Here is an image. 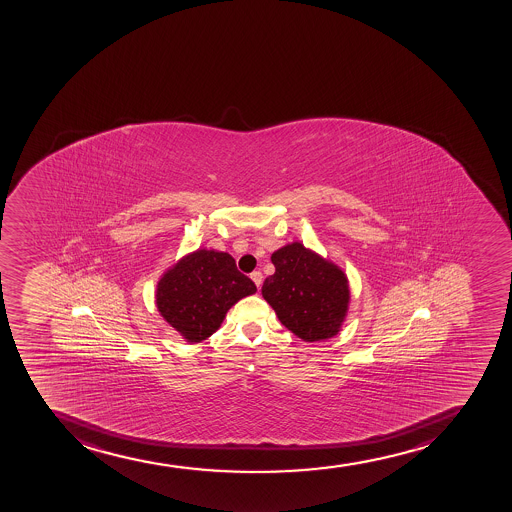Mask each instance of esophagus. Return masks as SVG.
I'll return each instance as SVG.
<instances>
[{
	"label": "esophagus",
	"mask_w": 512,
	"mask_h": 512,
	"mask_svg": "<svg viewBox=\"0 0 512 512\" xmlns=\"http://www.w3.org/2000/svg\"><path fill=\"white\" fill-rule=\"evenodd\" d=\"M251 280L254 281V285L258 286L259 290V286L263 283V275H261L259 271H253V273H251Z\"/></svg>",
	"instance_id": "34e87169"
}]
</instances>
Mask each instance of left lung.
Segmentation results:
<instances>
[{
  "label": "left lung",
  "mask_w": 512,
  "mask_h": 512,
  "mask_svg": "<svg viewBox=\"0 0 512 512\" xmlns=\"http://www.w3.org/2000/svg\"><path fill=\"white\" fill-rule=\"evenodd\" d=\"M271 263L261 293L286 329L305 342L339 334L350 303L344 269L298 241L276 249Z\"/></svg>",
  "instance_id": "obj_1"
}]
</instances>
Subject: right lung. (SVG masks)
Here are the masks:
<instances>
[{"label":"right lung","mask_w":512,"mask_h":512,"mask_svg":"<svg viewBox=\"0 0 512 512\" xmlns=\"http://www.w3.org/2000/svg\"><path fill=\"white\" fill-rule=\"evenodd\" d=\"M253 293L256 285L237 269L231 254L199 248L160 276L155 303L170 327L197 344L219 330L231 307Z\"/></svg>","instance_id":"add662e5"}]
</instances>
